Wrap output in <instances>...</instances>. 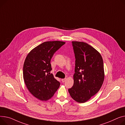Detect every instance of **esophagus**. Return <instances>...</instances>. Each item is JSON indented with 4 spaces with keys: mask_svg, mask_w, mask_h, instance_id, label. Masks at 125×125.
I'll list each match as a JSON object with an SVG mask.
<instances>
[{
    "mask_svg": "<svg viewBox=\"0 0 125 125\" xmlns=\"http://www.w3.org/2000/svg\"><path fill=\"white\" fill-rule=\"evenodd\" d=\"M66 78H64V79H61L62 82H64L66 81Z\"/></svg>",
    "mask_w": 125,
    "mask_h": 125,
    "instance_id": "1",
    "label": "esophagus"
}]
</instances>
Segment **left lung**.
<instances>
[{
	"mask_svg": "<svg viewBox=\"0 0 125 125\" xmlns=\"http://www.w3.org/2000/svg\"><path fill=\"white\" fill-rule=\"evenodd\" d=\"M75 57L74 84L68 89L71 97L84 103L101 89L104 79L102 57L95 49L83 42L72 41Z\"/></svg>",
	"mask_w": 125,
	"mask_h": 125,
	"instance_id": "1",
	"label": "left lung"
}]
</instances>
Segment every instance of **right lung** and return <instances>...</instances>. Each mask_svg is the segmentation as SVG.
Listing matches in <instances>:
<instances>
[{
  "label": "right lung",
  "instance_id": "right-lung-1",
  "mask_svg": "<svg viewBox=\"0 0 125 125\" xmlns=\"http://www.w3.org/2000/svg\"><path fill=\"white\" fill-rule=\"evenodd\" d=\"M65 42L47 41L36 47L29 52L23 67V78L31 94L42 101L54 95L60 83L50 73V61L54 54Z\"/></svg>",
  "mask_w": 125,
  "mask_h": 125
}]
</instances>
